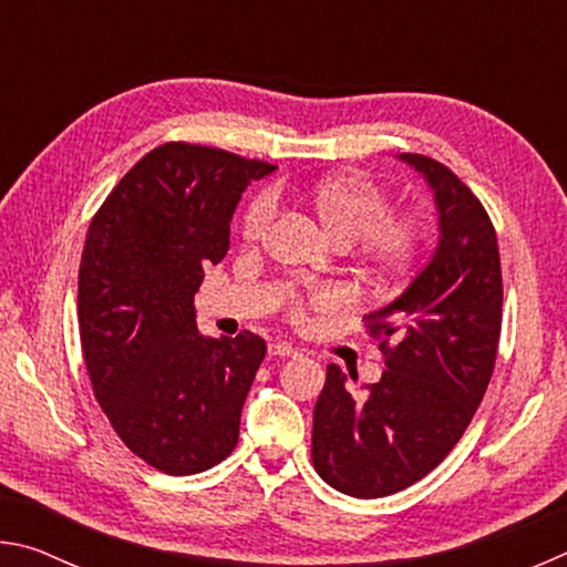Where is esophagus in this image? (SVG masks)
<instances>
[{"label":"esophagus","mask_w":567,"mask_h":567,"mask_svg":"<svg viewBox=\"0 0 567 567\" xmlns=\"http://www.w3.org/2000/svg\"><path fill=\"white\" fill-rule=\"evenodd\" d=\"M267 352H270L272 358H292V354H297V350L292 348L290 342H270Z\"/></svg>","instance_id":"esophagus-1"}]
</instances>
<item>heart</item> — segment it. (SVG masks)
Here are the masks:
<instances>
[{"label": "heart", "instance_id": "heart-1", "mask_svg": "<svg viewBox=\"0 0 567 567\" xmlns=\"http://www.w3.org/2000/svg\"><path fill=\"white\" fill-rule=\"evenodd\" d=\"M297 203L318 219L338 247L360 246L364 267L378 277H398L410 272L425 252L427 225L417 215H390V197L375 182L362 175H334L320 179L310 189L297 192ZM272 195L262 192L247 205L239 233L247 243L260 239L272 223ZM290 320L302 322L310 310H328L338 305L330 290L282 292Z\"/></svg>", "mask_w": 567, "mask_h": 567}]
</instances>
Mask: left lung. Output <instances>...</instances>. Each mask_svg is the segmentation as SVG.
Masks as SVG:
<instances>
[{"mask_svg": "<svg viewBox=\"0 0 567 567\" xmlns=\"http://www.w3.org/2000/svg\"><path fill=\"white\" fill-rule=\"evenodd\" d=\"M400 159L435 192L440 245L405 292L362 318L385 358L380 382L354 398L328 364L312 417L315 470L362 501L405 491L457 445L493 378L503 324L491 215L443 162L412 152Z\"/></svg>", "mask_w": 567, "mask_h": 567, "instance_id": "left-lung-1", "label": "left lung"}]
</instances>
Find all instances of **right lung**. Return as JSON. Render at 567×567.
I'll return each instance as SVG.
<instances>
[{"label":"right lung","mask_w":567,"mask_h":567,"mask_svg":"<svg viewBox=\"0 0 567 567\" xmlns=\"http://www.w3.org/2000/svg\"><path fill=\"white\" fill-rule=\"evenodd\" d=\"M272 169L165 142L92 217L76 297L84 364L114 433L159 473H203L237 445L267 344L247 330L223 340L199 332L195 292L205 267L227 255L243 192Z\"/></svg>","instance_id":"1"}]
</instances>
